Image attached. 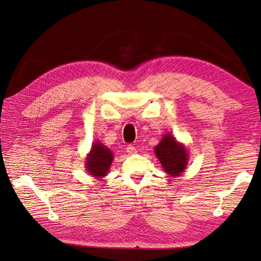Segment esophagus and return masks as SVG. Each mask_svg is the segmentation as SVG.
<instances>
[{
  "instance_id": "34e87169",
  "label": "esophagus",
  "mask_w": 261,
  "mask_h": 261,
  "mask_svg": "<svg viewBox=\"0 0 261 261\" xmlns=\"http://www.w3.org/2000/svg\"><path fill=\"white\" fill-rule=\"evenodd\" d=\"M127 152H128V154H134V153H137V148H135V147L132 146V145H129V146L127 147Z\"/></svg>"
}]
</instances>
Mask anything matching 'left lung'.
<instances>
[{"label": "left lung", "mask_w": 261, "mask_h": 261, "mask_svg": "<svg viewBox=\"0 0 261 261\" xmlns=\"http://www.w3.org/2000/svg\"><path fill=\"white\" fill-rule=\"evenodd\" d=\"M154 153L164 172L171 177H178L187 169L189 162L187 147L178 142L171 132L163 134L161 141L154 147Z\"/></svg>", "instance_id": "obj_1"}]
</instances>
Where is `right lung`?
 <instances>
[{"mask_svg":"<svg viewBox=\"0 0 261 261\" xmlns=\"http://www.w3.org/2000/svg\"><path fill=\"white\" fill-rule=\"evenodd\" d=\"M113 160L114 154L111 149L100 141H95L85 158V169L90 176L100 180L108 175Z\"/></svg>","mask_w":261,"mask_h":261,"instance_id":"right-lung-1","label":"right lung"}]
</instances>
